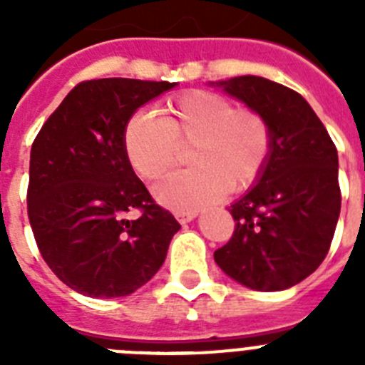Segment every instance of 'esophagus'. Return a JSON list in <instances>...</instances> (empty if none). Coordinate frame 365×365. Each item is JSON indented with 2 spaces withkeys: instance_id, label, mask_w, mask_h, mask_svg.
<instances>
[{
  "instance_id": "obj_1",
  "label": "esophagus",
  "mask_w": 365,
  "mask_h": 365,
  "mask_svg": "<svg viewBox=\"0 0 365 365\" xmlns=\"http://www.w3.org/2000/svg\"><path fill=\"white\" fill-rule=\"evenodd\" d=\"M195 212H175V219L180 222V225H185V222H190L193 217H195Z\"/></svg>"
}]
</instances>
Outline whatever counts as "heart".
<instances>
[{
    "label": "heart",
    "mask_w": 365,
    "mask_h": 365,
    "mask_svg": "<svg viewBox=\"0 0 365 365\" xmlns=\"http://www.w3.org/2000/svg\"><path fill=\"white\" fill-rule=\"evenodd\" d=\"M190 146L192 168L155 186L157 201L177 212H197L230 192H245L267 170L274 131L265 113L214 91H188L168 100L159 117L137 113L124 128V151L138 177L159 179Z\"/></svg>",
    "instance_id": "heart-1"
}]
</instances>
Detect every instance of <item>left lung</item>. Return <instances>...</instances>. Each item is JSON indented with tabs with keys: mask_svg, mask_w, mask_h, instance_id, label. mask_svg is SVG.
<instances>
[{
	"mask_svg": "<svg viewBox=\"0 0 365 365\" xmlns=\"http://www.w3.org/2000/svg\"><path fill=\"white\" fill-rule=\"evenodd\" d=\"M215 83L265 113L274 150L259 182L228 208L234 234L214 259L241 285L283 291L311 276L331 248L341 205L336 146L291 87L250 74Z\"/></svg>",
	"mask_w": 365,
	"mask_h": 365,
	"instance_id": "obj_1",
	"label": "left lung"
}]
</instances>
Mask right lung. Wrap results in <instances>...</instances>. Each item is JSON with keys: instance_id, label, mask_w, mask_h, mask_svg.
<instances>
[{"instance_id": "right-lung-1", "label": "right lung", "mask_w": 365, "mask_h": 365, "mask_svg": "<svg viewBox=\"0 0 365 365\" xmlns=\"http://www.w3.org/2000/svg\"><path fill=\"white\" fill-rule=\"evenodd\" d=\"M175 83L133 78L80 82L31 148L27 214L43 261L91 298L128 296L166 259L180 225L151 197L124 151L135 111ZM135 210L139 217L127 215Z\"/></svg>"}]
</instances>
